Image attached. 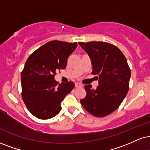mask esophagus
<instances>
[{
  "mask_svg": "<svg viewBox=\"0 0 150 150\" xmlns=\"http://www.w3.org/2000/svg\"><path fill=\"white\" fill-rule=\"evenodd\" d=\"M75 86L76 87V88H81V87H83V85L80 83H76Z\"/></svg>",
  "mask_w": 150,
  "mask_h": 150,
  "instance_id": "1",
  "label": "esophagus"
}]
</instances>
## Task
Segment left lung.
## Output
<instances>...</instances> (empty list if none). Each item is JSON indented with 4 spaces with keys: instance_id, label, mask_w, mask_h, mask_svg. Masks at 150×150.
Returning a JSON list of instances; mask_svg holds the SVG:
<instances>
[{
    "instance_id": "obj_1",
    "label": "left lung",
    "mask_w": 150,
    "mask_h": 150,
    "mask_svg": "<svg viewBox=\"0 0 150 150\" xmlns=\"http://www.w3.org/2000/svg\"><path fill=\"white\" fill-rule=\"evenodd\" d=\"M89 55L92 74L97 75L99 86H85L86 96L81 103L96 117H104L117 109L129 90L131 70L127 58L117 47L103 42H79Z\"/></svg>"
}]
</instances>
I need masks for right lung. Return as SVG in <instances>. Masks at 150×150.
Wrapping results in <instances>:
<instances>
[{"mask_svg":"<svg viewBox=\"0 0 150 150\" xmlns=\"http://www.w3.org/2000/svg\"><path fill=\"white\" fill-rule=\"evenodd\" d=\"M76 47V42H49L25 62L21 74L22 99L29 111L39 119L58 115L60 103L74 88L72 81L58 85L54 77L58 70L65 69L68 58Z\"/></svg>","mask_w":150,"mask_h":150,"instance_id":"right-lung-1","label":"right lung"}]
</instances>
